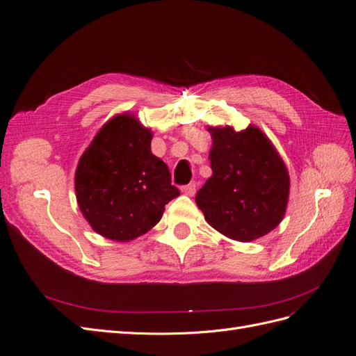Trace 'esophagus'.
<instances>
[{"label": "esophagus", "mask_w": 356, "mask_h": 356, "mask_svg": "<svg viewBox=\"0 0 356 356\" xmlns=\"http://www.w3.org/2000/svg\"><path fill=\"white\" fill-rule=\"evenodd\" d=\"M181 191L187 196H193L196 193V182H190V184H187V186H182Z\"/></svg>", "instance_id": "obj_1"}]
</instances>
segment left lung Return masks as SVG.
Here are the masks:
<instances>
[{"label": "left lung", "instance_id": "obj_1", "mask_svg": "<svg viewBox=\"0 0 356 356\" xmlns=\"http://www.w3.org/2000/svg\"><path fill=\"white\" fill-rule=\"evenodd\" d=\"M212 177L197 191L196 203L215 230L250 242L282 221L289 177L282 159L260 129L242 132L211 129Z\"/></svg>", "mask_w": 356, "mask_h": 356}]
</instances>
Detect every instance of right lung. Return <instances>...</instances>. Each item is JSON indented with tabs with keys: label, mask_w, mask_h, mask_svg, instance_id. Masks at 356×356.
Returning <instances> with one entry per match:
<instances>
[{
	"label": "right lung",
	"mask_w": 356,
	"mask_h": 356,
	"mask_svg": "<svg viewBox=\"0 0 356 356\" xmlns=\"http://www.w3.org/2000/svg\"><path fill=\"white\" fill-rule=\"evenodd\" d=\"M152 132L132 115L106 123L75 172L79 207L92 229L117 242L132 241L160 221L179 196L165 161L152 153Z\"/></svg>",
	"instance_id": "right-lung-1"
}]
</instances>
